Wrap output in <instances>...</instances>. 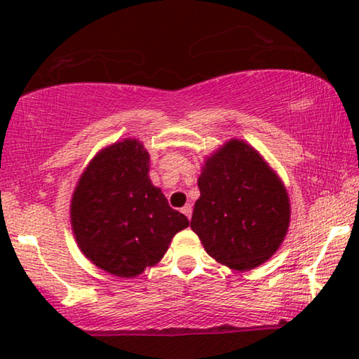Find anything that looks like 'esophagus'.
<instances>
[{
  "mask_svg": "<svg viewBox=\"0 0 359 359\" xmlns=\"http://www.w3.org/2000/svg\"><path fill=\"white\" fill-rule=\"evenodd\" d=\"M181 212H183L188 219H191V214H193V208H191V204H186L184 208L181 209Z\"/></svg>",
  "mask_w": 359,
  "mask_h": 359,
  "instance_id": "34e87169",
  "label": "esophagus"
}]
</instances>
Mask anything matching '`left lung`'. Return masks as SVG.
Listing matches in <instances>:
<instances>
[{"label": "left lung", "instance_id": "obj_1", "mask_svg": "<svg viewBox=\"0 0 359 359\" xmlns=\"http://www.w3.org/2000/svg\"><path fill=\"white\" fill-rule=\"evenodd\" d=\"M191 229L205 252L225 266L245 271L266 262L289 227V198L257 150L230 140L205 161Z\"/></svg>", "mask_w": 359, "mask_h": 359}]
</instances>
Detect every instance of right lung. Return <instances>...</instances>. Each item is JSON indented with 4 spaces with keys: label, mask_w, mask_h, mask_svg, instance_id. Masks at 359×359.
I'll list each match as a JSON object with an SVG mask.
<instances>
[{
    "label": "right lung",
    "mask_w": 359,
    "mask_h": 359,
    "mask_svg": "<svg viewBox=\"0 0 359 359\" xmlns=\"http://www.w3.org/2000/svg\"><path fill=\"white\" fill-rule=\"evenodd\" d=\"M150 156L127 139L102 150L72 199V227L81 252L104 271L134 278L158 263L171 238L189 225L149 178Z\"/></svg>",
    "instance_id": "right-lung-1"
}]
</instances>
